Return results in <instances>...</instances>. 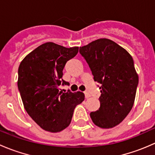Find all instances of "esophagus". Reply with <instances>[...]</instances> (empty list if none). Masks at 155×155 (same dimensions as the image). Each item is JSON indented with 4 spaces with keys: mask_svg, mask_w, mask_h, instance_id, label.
Returning <instances> with one entry per match:
<instances>
[{
    "mask_svg": "<svg viewBox=\"0 0 155 155\" xmlns=\"http://www.w3.org/2000/svg\"><path fill=\"white\" fill-rule=\"evenodd\" d=\"M84 94H85V97H86V98H88V97H91V94L87 91H85V92H84Z\"/></svg>",
    "mask_w": 155,
    "mask_h": 155,
    "instance_id": "obj_1",
    "label": "esophagus"
}]
</instances>
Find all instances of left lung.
Returning <instances> with one entry per match:
<instances>
[{"label": "left lung", "instance_id": "1", "mask_svg": "<svg viewBox=\"0 0 155 155\" xmlns=\"http://www.w3.org/2000/svg\"><path fill=\"white\" fill-rule=\"evenodd\" d=\"M94 79L101 83L99 110L91 112L95 125L109 129L119 124L134 106L139 83L133 58L112 40L98 39L79 48Z\"/></svg>", "mask_w": 155, "mask_h": 155}]
</instances>
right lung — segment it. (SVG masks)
<instances>
[{"label": "right lung", "instance_id": "right-lung-1", "mask_svg": "<svg viewBox=\"0 0 155 155\" xmlns=\"http://www.w3.org/2000/svg\"><path fill=\"white\" fill-rule=\"evenodd\" d=\"M79 47L66 48L48 42L30 52L20 63L18 87L23 105L42 129L57 133L68 127L73 111L85 100L81 91H59L69 85L62 79L67 61L77 54Z\"/></svg>", "mask_w": 155, "mask_h": 155}]
</instances>
